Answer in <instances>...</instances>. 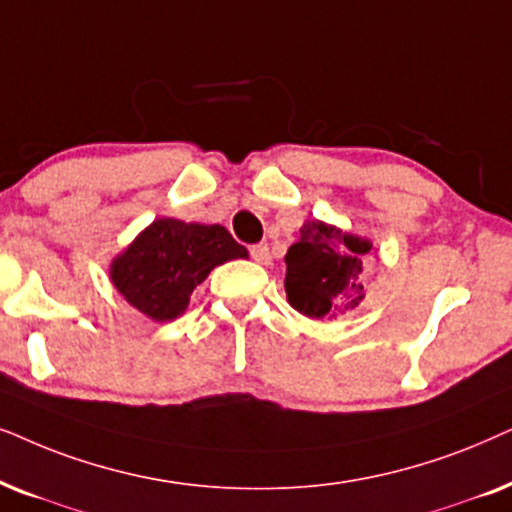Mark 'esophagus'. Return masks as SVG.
Segmentation results:
<instances>
[{
  "instance_id": "esophagus-1",
  "label": "esophagus",
  "mask_w": 512,
  "mask_h": 512,
  "mask_svg": "<svg viewBox=\"0 0 512 512\" xmlns=\"http://www.w3.org/2000/svg\"><path fill=\"white\" fill-rule=\"evenodd\" d=\"M250 255H252V260H255L257 264H271V252H269V245L267 243L252 245Z\"/></svg>"
}]
</instances>
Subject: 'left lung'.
Segmentation results:
<instances>
[{
	"mask_svg": "<svg viewBox=\"0 0 512 512\" xmlns=\"http://www.w3.org/2000/svg\"><path fill=\"white\" fill-rule=\"evenodd\" d=\"M367 238L309 220L285 255V292L292 309L309 318L349 316L365 299Z\"/></svg>",
	"mask_w": 512,
	"mask_h": 512,
	"instance_id": "obj_1",
	"label": "left lung"
}]
</instances>
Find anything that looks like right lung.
<instances>
[{
  "instance_id": "obj_1",
  "label": "right lung",
  "mask_w": 512,
  "mask_h": 512,
  "mask_svg": "<svg viewBox=\"0 0 512 512\" xmlns=\"http://www.w3.org/2000/svg\"><path fill=\"white\" fill-rule=\"evenodd\" d=\"M248 257L220 224L154 220L114 257L109 278L131 306L152 320H173L185 313L194 288L217 264Z\"/></svg>"
}]
</instances>
